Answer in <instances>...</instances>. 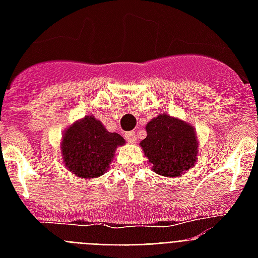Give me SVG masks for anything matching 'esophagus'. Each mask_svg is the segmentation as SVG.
Here are the masks:
<instances>
[{
    "mask_svg": "<svg viewBox=\"0 0 258 258\" xmlns=\"http://www.w3.org/2000/svg\"><path fill=\"white\" fill-rule=\"evenodd\" d=\"M124 138L130 142V143H135V142H137V134L134 133V131H128V133H125Z\"/></svg>",
    "mask_w": 258,
    "mask_h": 258,
    "instance_id": "1",
    "label": "esophagus"
}]
</instances>
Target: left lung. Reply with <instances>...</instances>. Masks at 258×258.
Listing matches in <instances>:
<instances>
[{
    "instance_id": "8db88e82",
    "label": "left lung",
    "mask_w": 258,
    "mask_h": 258,
    "mask_svg": "<svg viewBox=\"0 0 258 258\" xmlns=\"http://www.w3.org/2000/svg\"><path fill=\"white\" fill-rule=\"evenodd\" d=\"M147 137L141 142L154 172L179 176L196 165L198 141L196 128L186 121L161 113L146 125Z\"/></svg>"
}]
</instances>
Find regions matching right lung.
I'll return each mask as SVG.
<instances>
[{"instance_id": "right-lung-1", "label": "right lung", "mask_w": 258, "mask_h": 258, "mask_svg": "<svg viewBox=\"0 0 258 258\" xmlns=\"http://www.w3.org/2000/svg\"><path fill=\"white\" fill-rule=\"evenodd\" d=\"M124 143L123 137L107 131L100 120L86 116L62 134V162L76 176L96 178L108 170L116 147Z\"/></svg>"}]
</instances>
